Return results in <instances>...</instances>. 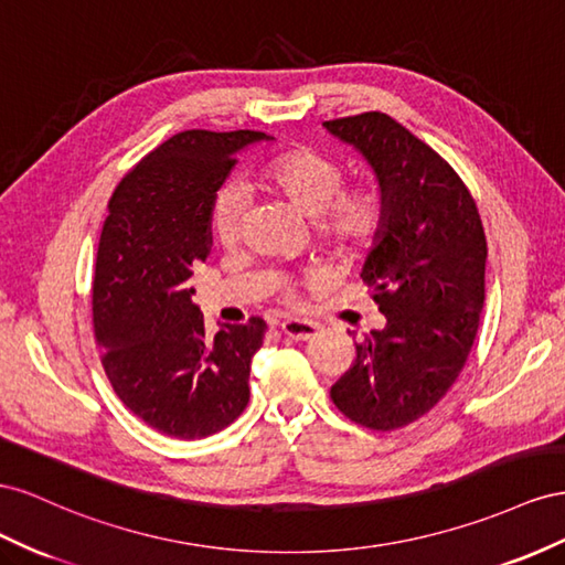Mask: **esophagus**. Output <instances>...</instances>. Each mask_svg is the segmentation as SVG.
<instances>
[{
    "instance_id": "esophagus-1",
    "label": "esophagus",
    "mask_w": 565,
    "mask_h": 565,
    "mask_svg": "<svg viewBox=\"0 0 565 565\" xmlns=\"http://www.w3.org/2000/svg\"><path fill=\"white\" fill-rule=\"evenodd\" d=\"M281 333L296 338V341H310V338L317 335L319 327L312 324V321H305V319H286L279 324Z\"/></svg>"
}]
</instances>
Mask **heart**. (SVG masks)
Here are the masks:
<instances>
[{
  "label": "heart",
  "instance_id": "obj_1",
  "mask_svg": "<svg viewBox=\"0 0 565 565\" xmlns=\"http://www.w3.org/2000/svg\"><path fill=\"white\" fill-rule=\"evenodd\" d=\"M257 180L281 196L296 213L315 220L317 234L335 250H358L372 244L385 220V201L379 186L345 189L341 160L312 149L294 147L269 158ZM246 196L236 184L217 189L211 203V232L220 246H234L241 234Z\"/></svg>",
  "mask_w": 565,
  "mask_h": 565
}]
</instances>
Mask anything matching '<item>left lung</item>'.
Returning a JSON list of instances; mask_svg holds the SVG:
<instances>
[{
  "label": "left lung",
  "mask_w": 565,
  "mask_h": 565,
  "mask_svg": "<svg viewBox=\"0 0 565 565\" xmlns=\"http://www.w3.org/2000/svg\"><path fill=\"white\" fill-rule=\"evenodd\" d=\"M362 153L385 201V220L360 277L385 327L354 343L333 405L354 424L402 428L452 388L486 302L488 241L459 174L385 113L324 122Z\"/></svg>",
  "instance_id": "left-lung-1"
}]
</instances>
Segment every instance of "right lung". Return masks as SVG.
I'll return each mask as SVG.
<instances>
[{"instance_id":"1","label":"right lung","mask_w":565,"mask_h":565,"mask_svg":"<svg viewBox=\"0 0 565 565\" xmlns=\"http://www.w3.org/2000/svg\"><path fill=\"white\" fill-rule=\"evenodd\" d=\"M269 139L180 132L143 156L108 201L92 284L96 341L122 405L172 438L213 435L248 405L267 324L253 317L205 335L191 277L211 255V203L236 153Z\"/></svg>"}]
</instances>
